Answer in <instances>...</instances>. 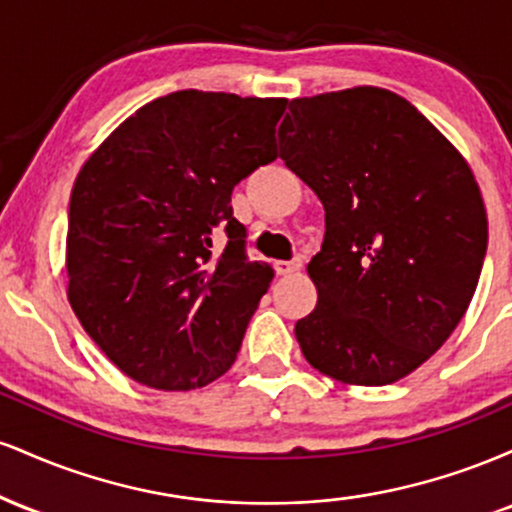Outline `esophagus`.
<instances>
[{
	"label": "esophagus",
	"mask_w": 512,
	"mask_h": 512,
	"mask_svg": "<svg viewBox=\"0 0 512 512\" xmlns=\"http://www.w3.org/2000/svg\"><path fill=\"white\" fill-rule=\"evenodd\" d=\"M301 267H303L301 260H279V262H274V269H276V274H279V276L296 274Z\"/></svg>",
	"instance_id": "esophagus-1"
}]
</instances>
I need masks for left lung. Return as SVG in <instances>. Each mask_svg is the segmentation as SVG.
I'll return each mask as SVG.
<instances>
[{"instance_id":"obj_1","label":"left lung","mask_w":512,"mask_h":512,"mask_svg":"<svg viewBox=\"0 0 512 512\" xmlns=\"http://www.w3.org/2000/svg\"><path fill=\"white\" fill-rule=\"evenodd\" d=\"M281 158L325 207L308 262L317 305L296 322L305 361L346 385L414 373L477 291L489 221L472 168L407 98L354 86L293 98Z\"/></svg>"}]
</instances>
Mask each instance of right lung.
Masks as SVG:
<instances>
[{"label": "right lung", "mask_w": 512, "mask_h": 512, "mask_svg": "<svg viewBox=\"0 0 512 512\" xmlns=\"http://www.w3.org/2000/svg\"><path fill=\"white\" fill-rule=\"evenodd\" d=\"M286 98L175 91L86 158L67 226V298L88 337L154 390L209 385L236 361L274 279L248 262L231 192L276 158ZM229 236L219 258L210 238Z\"/></svg>", "instance_id": "right-lung-1"}]
</instances>
